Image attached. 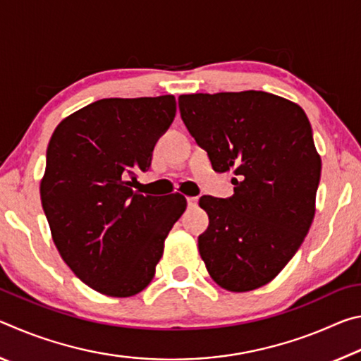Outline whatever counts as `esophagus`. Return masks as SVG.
Masks as SVG:
<instances>
[{"label": "esophagus", "instance_id": "34e87169", "mask_svg": "<svg viewBox=\"0 0 361 361\" xmlns=\"http://www.w3.org/2000/svg\"><path fill=\"white\" fill-rule=\"evenodd\" d=\"M197 202H199L197 197H188V205L189 207H195V205H197Z\"/></svg>", "mask_w": 361, "mask_h": 361}]
</instances>
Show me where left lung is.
Segmentation results:
<instances>
[{"label":"left lung","instance_id":"1","mask_svg":"<svg viewBox=\"0 0 361 361\" xmlns=\"http://www.w3.org/2000/svg\"><path fill=\"white\" fill-rule=\"evenodd\" d=\"M178 105L213 170L234 175L231 197L199 200L207 271L228 291L259 288L288 264L315 215L322 159L310 122L296 103L261 90L180 95Z\"/></svg>","mask_w":361,"mask_h":361}]
</instances>
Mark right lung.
<instances>
[{
	"label": "right lung",
	"mask_w": 361,
	"mask_h": 361,
	"mask_svg": "<svg viewBox=\"0 0 361 361\" xmlns=\"http://www.w3.org/2000/svg\"><path fill=\"white\" fill-rule=\"evenodd\" d=\"M175 113L173 95L103 99L65 118L49 142L39 192L52 240L75 276L102 295L145 290L186 210L178 192L164 200L133 191Z\"/></svg>",
	"instance_id": "right-lung-1"
}]
</instances>
